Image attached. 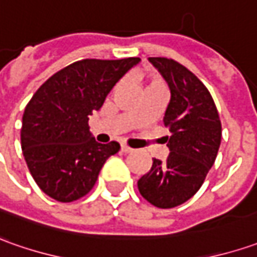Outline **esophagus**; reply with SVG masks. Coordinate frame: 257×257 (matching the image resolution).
<instances>
[{
	"label": "esophagus",
	"instance_id": "1",
	"mask_svg": "<svg viewBox=\"0 0 257 257\" xmlns=\"http://www.w3.org/2000/svg\"><path fill=\"white\" fill-rule=\"evenodd\" d=\"M132 151H134V149H131L129 146H126V145H120V152H122V154H131Z\"/></svg>",
	"mask_w": 257,
	"mask_h": 257
}]
</instances>
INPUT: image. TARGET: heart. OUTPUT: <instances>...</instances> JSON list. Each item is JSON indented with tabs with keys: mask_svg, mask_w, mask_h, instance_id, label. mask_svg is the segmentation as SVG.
<instances>
[{
	"mask_svg": "<svg viewBox=\"0 0 257 257\" xmlns=\"http://www.w3.org/2000/svg\"><path fill=\"white\" fill-rule=\"evenodd\" d=\"M148 86H164V85L161 84L159 81H152V82H151V84L148 85Z\"/></svg>",
	"mask_w": 257,
	"mask_h": 257,
	"instance_id": "b5f03b06",
	"label": "heart"
}]
</instances>
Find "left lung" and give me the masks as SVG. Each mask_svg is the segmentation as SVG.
Masks as SVG:
<instances>
[{
	"mask_svg": "<svg viewBox=\"0 0 257 257\" xmlns=\"http://www.w3.org/2000/svg\"><path fill=\"white\" fill-rule=\"evenodd\" d=\"M169 86L171 99L164 123L169 155L154 159L151 171L138 181V189L149 203L175 208L190 199L215 164L222 125L206 86L188 68L168 58H148Z\"/></svg>",
	"mask_w": 257,
	"mask_h": 257,
	"instance_id": "obj_1",
	"label": "left lung"
}]
</instances>
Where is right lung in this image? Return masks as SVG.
Returning a JSON list of instances; mask_svg holds the SVG:
<instances>
[{
    "label": "right lung",
    "instance_id": "add662e5",
    "mask_svg": "<svg viewBox=\"0 0 257 257\" xmlns=\"http://www.w3.org/2000/svg\"><path fill=\"white\" fill-rule=\"evenodd\" d=\"M141 58L82 59L47 79L23 116L21 148L34 181L49 198L72 202L92 189L102 166L119 151L99 144L88 120Z\"/></svg>",
    "mask_w": 257,
    "mask_h": 257
}]
</instances>
